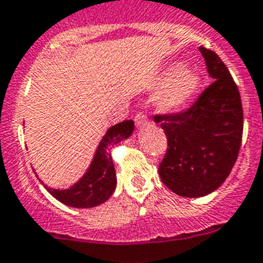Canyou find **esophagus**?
<instances>
[{"instance_id": "obj_1", "label": "esophagus", "mask_w": 263, "mask_h": 263, "mask_svg": "<svg viewBox=\"0 0 263 263\" xmlns=\"http://www.w3.org/2000/svg\"><path fill=\"white\" fill-rule=\"evenodd\" d=\"M134 120H135V124L138 128H143L145 127V125L149 124L148 119H147V116H145L143 112H138V114L135 115V119H134Z\"/></svg>"}]
</instances>
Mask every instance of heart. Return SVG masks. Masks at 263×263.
Returning <instances> with one entry per match:
<instances>
[{"label":"heart","instance_id":"b5f03b06","mask_svg":"<svg viewBox=\"0 0 263 263\" xmlns=\"http://www.w3.org/2000/svg\"><path fill=\"white\" fill-rule=\"evenodd\" d=\"M199 83V74L191 68H167L155 81L156 87H163L156 96V105L163 112L179 111L193 99Z\"/></svg>","mask_w":263,"mask_h":263}]
</instances>
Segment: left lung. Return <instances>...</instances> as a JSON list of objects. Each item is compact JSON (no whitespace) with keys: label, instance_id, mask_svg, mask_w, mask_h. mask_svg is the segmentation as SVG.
I'll return each mask as SVG.
<instances>
[{"label":"left lung","instance_id":"left-lung-1","mask_svg":"<svg viewBox=\"0 0 263 263\" xmlns=\"http://www.w3.org/2000/svg\"><path fill=\"white\" fill-rule=\"evenodd\" d=\"M199 50L213 83L186 109L155 115L168 144L159 164L160 179L187 198L207 195L226 180L243 132L237 84L217 53L204 46Z\"/></svg>","mask_w":263,"mask_h":263}]
</instances>
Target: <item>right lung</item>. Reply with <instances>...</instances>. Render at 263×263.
Here are the masks:
<instances>
[{
    "instance_id": "add662e5",
    "label": "right lung",
    "mask_w": 263,
    "mask_h": 263,
    "mask_svg": "<svg viewBox=\"0 0 263 263\" xmlns=\"http://www.w3.org/2000/svg\"><path fill=\"white\" fill-rule=\"evenodd\" d=\"M134 127V120H124L109 128L99 144L93 162L87 174L68 190H53L46 187L50 195L64 204L76 209H89L104 203L116 187V174L109 148L131 135Z\"/></svg>"
}]
</instances>
